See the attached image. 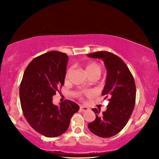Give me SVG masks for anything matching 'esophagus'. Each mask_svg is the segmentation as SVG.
<instances>
[{
  "label": "esophagus",
  "instance_id": "esophagus-1",
  "mask_svg": "<svg viewBox=\"0 0 159 159\" xmlns=\"http://www.w3.org/2000/svg\"><path fill=\"white\" fill-rule=\"evenodd\" d=\"M80 109L81 111H85L88 110V108L86 107H84V106H80Z\"/></svg>",
  "mask_w": 159,
  "mask_h": 159
}]
</instances>
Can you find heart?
<instances>
[{"label":"heart","instance_id":"heart-1","mask_svg":"<svg viewBox=\"0 0 159 159\" xmlns=\"http://www.w3.org/2000/svg\"><path fill=\"white\" fill-rule=\"evenodd\" d=\"M72 70V68H69L66 71V78H68L70 74L71 73V71ZM85 71L87 72L88 75L89 76V78L91 77H99L101 75V74L102 72V67L99 63H97V62H91V63H89L85 67ZM85 94L86 95H89L90 93L89 91H85L84 92ZM80 95H81V93L79 94Z\"/></svg>","mask_w":159,"mask_h":159}]
</instances>
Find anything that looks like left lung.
I'll return each mask as SVG.
<instances>
[{
    "label": "left lung",
    "instance_id": "8db88e82",
    "mask_svg": "<svg viewBox=\"0 0 159 159\" xmlns=\"http://www.w3.org/2000/svg\"><path fill=\"white\" fill-rule=\"evenodd\" d=\"M87 56L104 62L107 74L102 95L109 102L103 113L99 109H92L96 117L88 124V128L100 137H113L125 126L133 113L136 99L134 78L122 59L113 53L95 52Z\"/></svg>",
    "mask_w": 159,
    "mask_h": 159
}]
</instances>
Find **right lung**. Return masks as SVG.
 <instances>
[{"label": "right lung", "instance_id": "add662e5", "mask_svg": "<svg viewBox=\"0 0 159 159\" xmlns=\"http://www.w3.org/2000/svg\"><path fill=\"white\" fill-rule=\"evenodd\" d=\"M68 57L52 51L33 59L26 68L19 94L24 115L30 125L47 137H58L68 129L70 119L80 109L78 105L65 100L52 102L56 91L64 84Z\"/></svg>", "mask_w": 159, "mask_h": 159}]
</instances>
